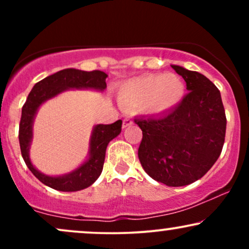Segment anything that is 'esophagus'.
I'll return each instance as SVG.
<instances>
[{
	"instance_id": "obj_1",
	"label": "esophagus",
	"mask_w": 249,
	"mask_h": 249,
	"mask_svg": "<svg viewBox=\"0 0 249 249\" xmlns=\"http://www.w3.org/2000/svg\"><path fill=\"white\" fill-rule=\"evenodd\" d=\"M132 124V121H131V118H125V119H123V127H127V126H130V125Z\"/></svg>"
}]
</instances>
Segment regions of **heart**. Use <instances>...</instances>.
<instances>
[{
  "instance_id": "1",
  "label": "heart",
  "mask_w": 249,
  "mask_h": 249,
  "mask_svg": "<svg viewBox=\"0 0 249 249\" xmlns=\"http://www.w3.org/2000/svg\"><path fill=\"white\" fill-rule=\"evenodd\" d=\"M184 92V82L177 75H145L124 83L118 101L124 107L144 105L148 112L164 113L181 101Z\"/></svg>"
}]
</instances>
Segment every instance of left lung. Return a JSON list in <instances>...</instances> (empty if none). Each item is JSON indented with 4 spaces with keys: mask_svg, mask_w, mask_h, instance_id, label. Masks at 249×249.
I'll use <instances>...</instances> for the list:
<instances>
[{
    "mask_svg": "<svg viewBox=\"0 0 249 249\" xmlns=\"http://www.w3.org/2000/svg\"><path fill=\"white\" fill-rule=\"evenodd\" d=\"M172 68L190 92L170 112L142 117L138 158L151 178L167 186L190 185L218 160L226 134V115L219 89L207 77L179 65Z\"/></svg>",
    "mask_w": 249,
    "mask_h": 249,
    "instance_id": "left-lung-1",
    "label": "left lung"
}]
</instances>
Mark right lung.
I'll return each mask as SVG.
<instances>
[{"label":"right lung","instance_id":"obj_1","mask_svg":"<svg viewBox=\"0 0 249 249\" xmlns=\"http://www.w3.org/2000/svg\"><path fill=\"white\" fill-rule=\"evenodd\" d=\"M107 75L103 71H82L77 69H64L45 77L34 85L23 107L19 122L18 141L21 153L25 165L39 181L53 190L62 192H75L84 190L92 185L101 176L104 165L105 151L107 144L116 138L122 131V121L112 124H99L93 127L90 141V157L82 166L69 174L61 177H49L37 171L29 158V147L33 139V123L39 105L68 90V89H95L103 91L107 88Z\"/></svg>","mask_w":249,"mask_h":249}]
</instances>
